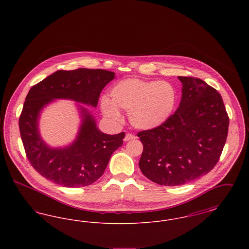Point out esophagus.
Instances as JSON below:
<instances>
[{
	"instance_id": "obj_1",
	"label": "esophagus",
	"mask_w": 249,
	"mask_h": 249,
	"mask_svg": "<svg viewBox=\"0 0 249 249\" xmlns=\"http://www.w3.org/2000/svg\"><path fill=\"white\" fill-rule=\"evenodd\" d=\"M135 138H136L135 135H133V134H131V133H127L126 136H125V138H124V141L127 142V141H130V140L135 139Z\"/></svg>"
}]
</instances>
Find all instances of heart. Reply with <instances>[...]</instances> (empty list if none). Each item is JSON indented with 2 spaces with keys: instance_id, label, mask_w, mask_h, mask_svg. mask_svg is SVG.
Instances as JSON below:
<instances>
[{
  "instance_id": "1",
  "label": "heart",
  "mask_w": 249,
  "mask_h": 249,
  "mask_svg": "<svg viewBox=\"0 0 249 249\" xmlns=\"http://www.w3.org/2000/svg\"><path fill=\"white\" fill-rule=\"evenodd\" d=\"M178 92L168 81L130 77L120 80L110 90V101L104 98L101 109L107 119L119 120L120 110L129 112L130 124L138 130L161 126L172 115Z\"/></svg>"
}]
</instances>
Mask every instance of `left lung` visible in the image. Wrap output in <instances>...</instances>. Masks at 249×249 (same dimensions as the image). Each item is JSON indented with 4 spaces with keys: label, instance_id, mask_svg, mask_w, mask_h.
Returning a JSON list of instances; mask_svg holds the SVG:
<instances>
[{
    "label": "left lung",
    "instance_id": "1",
    "mask_svg": "<svg viewBox=\"0 0 249 249\" xmlns=\"http://www.w3.org/2000/svg\"><path fill=\"white\" fill-rule=\"evenodd\" d=\"M183 85L177 111L153 130L137 133L142 175L162 186H180L207 175L225 145L229 116L221 95L203 80L178 76Z\"/></svg>",
    "mask_w": 249,
    "mask_h": 249
}]
</instances>
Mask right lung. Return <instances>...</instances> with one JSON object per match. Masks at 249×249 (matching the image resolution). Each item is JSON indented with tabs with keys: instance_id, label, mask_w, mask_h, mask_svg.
Returning a JSON list of instances; mask_svg holds the SVG:
<instances>
[{
	"instance_id": "add662e5",
	"label": "right lung",
	"mask_w": 249,
	"mask_h": 249,
	"mask_svg": "<svg viewBox=\"0 0 249 249\" xmlns=\"http://www.w3.org/2000/svg\"><path fill=\"white\" fill-rule=\"evenodd\" d=\"M114 78L115 72L102 69L59 70L32 87L18 125L27 159L42 177L64 187L80 188L104 175L111 155L122 145L125 132L103 133L92 116L81 107L83 122L76 140L64 148H50L39 135L38 117L53 99H71L97 107L103 89Z\"/></svg>"
}]
</instances>
